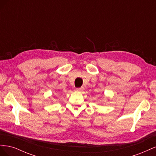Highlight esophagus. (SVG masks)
Masks as SVG:
<instances>
[{"label": "esophagus", "instance_id": "34e87169", "mask_svg": "<svg viewBox=\"0 0 156 156\" xmlns=\"http://www.w3.org/2000/svg\"><path fill=\"white\" fill-rule=\"evenodd\" d=\"M76 90L77 91V92H83V90H84V88H77V90Z\"/></svg>", "mask_w": 156, "mask_h": 156}]
</instances>
